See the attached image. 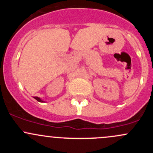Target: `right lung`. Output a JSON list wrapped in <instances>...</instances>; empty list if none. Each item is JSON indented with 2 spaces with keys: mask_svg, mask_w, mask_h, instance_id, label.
<instances>
[{
  "mask_svg": "<svg viewBox=\"0 0 153 153\" xmlns=\"http://www.w3.org/2000/svg\"><path fill=\"white\" fill-rule=\"evenodd\" d=\"M34 98L36 99L38 101H39V102H44V101H42V100H41L40 98H38V97H34Z\"/></svg>",
  "mask_w": 153,
  "mask_h": 153,
  "instance_id": "add662e5",
  "label": "right lung"
}]
</instances>
